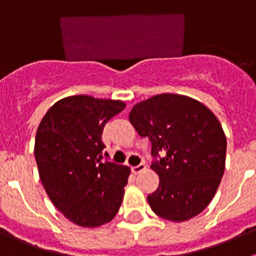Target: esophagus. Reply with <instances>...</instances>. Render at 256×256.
<instances>
[{
  "label": "esophagus",
  "mask_w": 256,
  "mask_h": 256,
  "mask_svg": "<svg viewBox=\"0 0 256 256\" xmlns=\"http://www.w3.org/2000/svg\"><path fill=\"white\" fill-rule=\"evenodd\" d=\"M144 169H146V165H144V162H141V164L136 165V166H133L132 168V172L134 174H138L141 173V172H144Z\"/></svg>",
  "instance_id": "34e87169"
}]
</instances>
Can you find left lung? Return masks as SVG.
<instances>
[{"mask_svg":"<svg viewBox=\"0 0 256 256\" xmlns=\"http://www.w3.org/2000/svg\"><path fill=\"white\" fill-rule=\"evenodd\" d=\"M130 122L151 141V169L160 180L148 196L152 212L172 222L200 214L224 173L227 140L216 115L191 97L162 94L136 104Z\"/></svg>","mask_w":256,"mask_h":256,"instance_id":"left-lung-1","label":"left lung"}]
</instances>
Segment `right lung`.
<instances>
[{"instance_id": "1", "label": "right lung", "mask_w": 256, "mask_h": 256, "mask_svg": "<svg viewBox=\"0 0 256 256\" xmlns=\"http://www.w3.org/2000/svg\"><path fill=\"white\" fill-rule=\"evenodd\" d=\"M124 108L119 100L69 96L54 104L38 126L34 156L40 182L74 224L100 227L120 208L130 169L104 160L101 136Z\"/></svg>"}]
</instances>
